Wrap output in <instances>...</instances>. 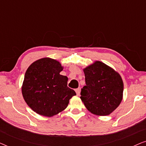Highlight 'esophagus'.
<instances>
[{"label": "esophagus", "mask_w": 146, "mask_h": 146, "mask_svg": "<svg viewBox=\"0 0 146 146\" xmlns=\"http://www.w3.org/2000/svg\"><path fill=\"white\" fill-rule=\"evenodd\" d=\"M75 91H76V94L78 96L80 94V88H78L76 89Z\"/></svg>", "instance_id": "1"}]
</instances>
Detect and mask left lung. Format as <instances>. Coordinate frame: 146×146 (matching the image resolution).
<instances>
[{
	"mask_svg": "<svg viewBox=\"0 0 146 146\" xmlns=\"http://www.w3.org/2000/svg\"><path fill=\"white\" fill-rule=\"evenodd\" d=\"M83 71L86 86L81 90L82 102L93 114L110 115L122 100L123 83L121 76L100 61H95Z\"/></svg>",
	"mask_w": 146,
	"mask_h": 146,
	"instance_id": "8db88e82",
	"label": "left lung"
}]
</instances>
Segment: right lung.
<instances>
[{"mask_svg":"<svg viewBox=\"0 0 146 146\" xmlns=\"http://www.w3.org/2000/svg\"><path fill=\"white\" fill-rule=\"evenodd\" d=\"M64 68L56 60L43 58L32 63L26 71L22 94L27 105L38 114L52 117L66 108L76 95L67 86V76L60 74Z\"/></svg>","mask_w":146,"mask_h":146,"instance_id":"obj_1","label":"right lung"}]
</instances>
